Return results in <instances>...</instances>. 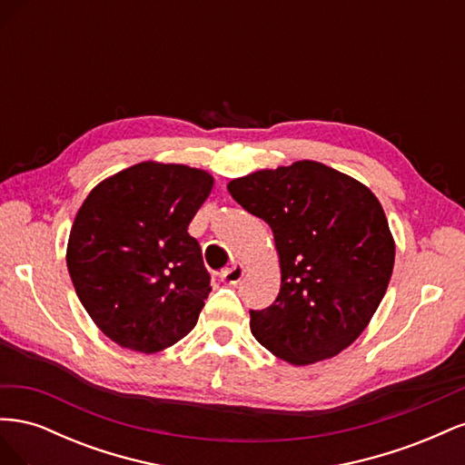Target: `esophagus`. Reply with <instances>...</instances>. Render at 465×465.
Returning <instances> with one entry per match:
<instances>
[{
  "instance_id": "1",
  "label": "esophagus",
  "mask_w": 465,
  "mask_h": 465,
  "mask_svg": "<svg viewBox=\"0 0 465 465\" xmlns=\"http://www.w3.org/2000/svg\"><path fill=\"white\" fill-rule=\"evenodd\" d=\"M242 277H244V265L242 263H232L229 270H224L221 273V279L224 281V283H229V285L241 283Z\"/></svg>"
}]
</instances>
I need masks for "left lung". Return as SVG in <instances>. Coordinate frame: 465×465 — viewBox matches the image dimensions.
Returning <instances> with one entry per match:
<instances>
[{
  "label": "left lung",
  "mask_w": 465,
  "mask_h": 465,
  "mask_svg": "<svg viewBox=\"0 0 465 465\" xmlns=\"http://www.w3.org/2000/svg\"><path fill=\"white\" fill-rule=\"evenodd\" d=\"M229 192L270 224L279 252L281 289L273 304L250 311L252 335L292 364L349 347L384 299L396 258L374 193L314 161L236 178Z\"/></svg>",
  "instance_id": "1"
}]
</instances>
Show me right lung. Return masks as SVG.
I'll return each instance as SVG.
<instances>
[{
  "mask_svg": "<svg viewBox=\"0 0 465 465\" xmlns=\"http://www.w3.org/2000/svg\"><path fill=\"white\" fill-rule=\"evenodd\" d=\"M211 190L213 178L198 168L139 163L101 182L79 207L67 270L112 341L157 353L198 323L211 277L188 224Z\"/></svg>",
  "mask_w": 465,
  "mask_h": 465,
  "instance_id": "obj_1",
  "label": "right lung"
}]
</instances>
